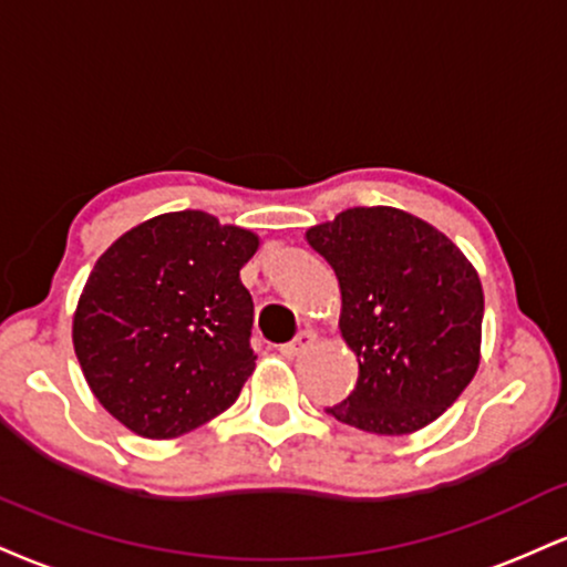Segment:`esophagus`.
<instances>
[{"label":"esophagus","mask_w":567,"mask_h":567,"mask_svg":"<svg viewBox=\"0 0 567 567\" xmlns=\"http://www.w3.org/2000/svg\"><path fill=\"white\" fill-rule=\"evenodd\" d=\"M313 340H317V332H313V330H298L296 338H292L290 343H285L279 351H282L285 357H298V353H303V351L311 349Z\"/></svg>","instance_id":"34e87169"}]
</instances>
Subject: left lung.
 <instances>
[{"label": "left lung", "mask_w": 567, "mask_h": 567, "mask_svg": "<svg viewBox=\"0 0 567 567\" xmlns=\"http://www.w3.org/2000/svg\"><path fill=\"white\" fill-rule=\"evenodd\" d=\"M306 240L336 271L340 332L359 359L357 388L327 414L378 435L431 425L478 370V271L446 235L399 208H349Z\"/></svg>", "instance_id": "obj_1"}]
</instances>
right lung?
I'll list each match as a JSON object with an SVG mask.
<instances>
[{
    "instance_id": "right-lung-1",
    "label": "right lung",
    "mask_w": 567,
    "mask_h": 567,
    "mask_svg": "<svg viewBox=\"0 0 567 567\" xmlns=\"http://www.w3.org/2000/svg\"><path fill=\"white\" fill-rule=\"evenodd\" d=\"M258 237L176 210L118 237L94 264L73 346L97 401L128 431L176 439L229 409L256 367L240 269Z\"/></svg>"
}]
</instances>
